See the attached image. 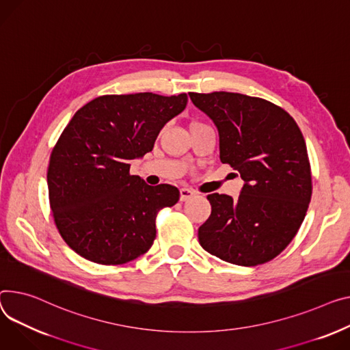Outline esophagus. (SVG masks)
<instances>
[{
    "label": "esophagus",
    "mask_w": 350,
    "mask_h": 350,
    "mask_svg": "<svg viewBox=\"0 0 350 350\" xmlns=\"http://www.w3.org/2000/svg\"><path fill=\"white\" fill-rule=\"evenodd\" d=\"M196 196L194 190L190 189H180V201H187Z\"/></svg>",
    "instance_id": "obj_1"
}]
</instances>
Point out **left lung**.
<instances>
[{
  "label": "left lung",
  "mask_w": 350,
  "mask_h": 350,
  "mask_svg": "<svg viewBox=\"0 0 350 350\" xmlns=\"http://www.w3.org/2000/svg\"><path fill=\"white\" fill-rule=\"evenodd\" d=\"M213 120L219 159L245 181L238 200L209 194L211 215L198 228L200 245L238 266L274 259L293 241L312 194L304 136L293 116L263 98L238 92H190Z\"/></svg>",
  "instance_id": "left-lung-1"
}]
</instances>
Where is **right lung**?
I'll use <instances>...</instances> for the list:
<instances>
[{"label": "right lung", "mask_w": 350, "mask_h": 350, "mask_svg": "<svg viewBox=\"0 0 350 350\" xmlns=\"http://www.w3.org/2000/svg\"><path fill=\"white\" fill-rule=\"evenodd\" d=\"M187 101V94L103 96L64 128L51 154L49 200L62 238L84 259L124 265L153 245L157 213L173 206L180 193L131 176V161L153 149Z\"/></svg>", "instance_id": "obj_1"}]
</instances>
